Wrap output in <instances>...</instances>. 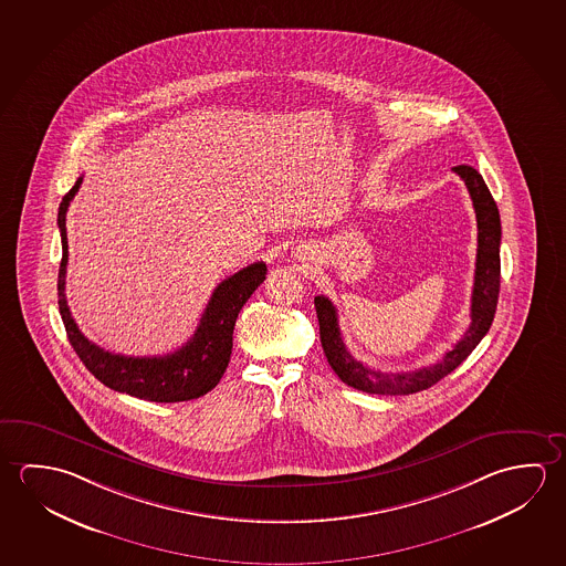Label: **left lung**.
Masks as SVG:
<instances>
[{"mask_svg": "<svg viewBox=\"0 0 566 566\" xmlns=\"http://www.w3.org/2000/svg\"><path fill=\"white\" fill-rule=\"evenodd\" d=\"M452 171L462 177L463 184L472 197L475 219H478V256H475V276L472 292V324L462 339L455 343L450 352L434 365L420 367L417 371L382 373L369 369L367 365L357 361L347 352L342 339V329L337 322V310L332 300L315 296V312L319 322V339L324 347L325 357L332 365L335 375L353 389L369 392V395H412L418 390L430 389L438 380L444 379L448 373L475 349L482 342L483 335L490 332L493 315L497 310L500 297V244L501 221L497 205L491 197L483 177L472 166H455Z\"/></svg>", "mask_w": 566, "mask_h": 566, "instance_id": "8db88e82", "label": "left lung"}]
</instances>
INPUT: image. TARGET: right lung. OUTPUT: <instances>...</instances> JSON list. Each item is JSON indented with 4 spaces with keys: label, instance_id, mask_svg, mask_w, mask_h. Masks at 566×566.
<instances>
[{
    "label": "right lung",
    "instance_id": "obj_1",
    "mask_svg": "<svg viewBox=\"0 0 566 566\" xmlns=\"http://www.w3.org/2000/svg\"><path fill=\"white\" fill-rule=\"evenodd\" d=\"M83 177L76 179L75 186L63 197L59 205V231L63 242V259L59 266V312L65 324L69 342L84 367L108 389L126 392L136 399L151 402H181L199 399L227 371L231 359L232 329L237 317L252 292L266 279V264L254 262L247 269L239 270L214 287L213 296L205 307L201 322L195 329L193 337L179 347L177 352L159 357H128L104 352L98 345L88 342L78 325L75 324L71 310L66 306L65 274L69 262V241H66V211L73 201Z\"/></svg>",
    "mask_w": 566,
    "mask_h": 566
}]
</instances>
